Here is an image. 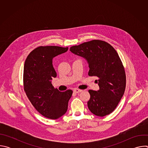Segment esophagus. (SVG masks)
<instances>
[{"label": "esophagus", "mask_w": 148, "mask_h": 148, "mask_svg": "<svg viewBox=\"0 0 148 148\" xmlns=\"http://www.w3.org/2000/svg\"><path fill=\"white\" fill-rule=\"evenodd\" d=\"M82 91V90H79V89H77V88L74 90V92L75 93H79V92H81Z\"/></svg>", "instance_id": "1"}]
</instances>
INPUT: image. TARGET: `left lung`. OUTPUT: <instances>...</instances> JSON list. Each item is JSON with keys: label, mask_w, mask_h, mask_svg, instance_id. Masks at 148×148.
I'll use <instances>...</instances> for the list:
<instances>
[{"label": "left lung", "mask_w": 148, "mask_h": 148, "mask_svg": "<svg viewBox=\"0 0 148 148\" xmlns=\"http://www.w3.org/2000/svg\"><path fill=\"white\" fill-rule=\"evenodd\" d=\"M70 50L87 59L88 75L98 78L99 90H88L89 110L98 116L110 114L116 108L126 87L125 69L116 51L107 42L100 40L72 46Z\"/></svg>", "instance_id": "left-lung-1"}]
</instances>
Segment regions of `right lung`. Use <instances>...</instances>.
<instances>
[{
  "label": "right lung",
  "mask_w": 148,
  "mask_h": 148,
  "mask_svg": "<svg viewBox=\"0 0 148 148\" xmlns=\"http://www.w3.org/2000/svg\"><path fill=\"white\" fill-rule=\"evenodd\" d=\"M68 49L54 46H40L28 55L25 62L24 91L35 109L49 119H56L65 114L73 94L71 90L60 92L51 83L52 78L57 76L53 58Z\"/></svg>",
  "instance_id": "obj_1"
}]
</instances>
